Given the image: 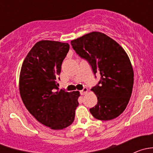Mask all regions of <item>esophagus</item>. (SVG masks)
Masks as SVG:
<instances>
[{
  "mask_svg": "<svg viewBox=\"0 0 153 153\" xmlns=\"http://www.w3.org/2000/svg\"><path fill=\"white\" fill-rule=\"evenodd\" d=\"M87 92H88V89L86 87H84V89H83L81 91V94L82 95H86V93H87Z\"/></svg>",
  "mask_w": 153,
  "mask_h": 153,
  "instance_id": "34e87169",
  "label": "esophagus"
}]
</instances>
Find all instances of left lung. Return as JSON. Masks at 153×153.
<instances>
[{"label": "left lung", "instance_id": "8db88e82", "mask_svg": "<svg viewBox=\"0 0 153 153\" xmlns=\"http://www.w3.org/2000/svg\"><path fill=\"white\" fill-rule=\"evenodd\" d=\"M80 57L85 58L94 74L101 75L98 84L91 89L98 103L89 109L96 119L109 121L126 109L134 82V72L127 54L119 44L99 32H92L71 41Z\"/></svg>", "mask_w": 153, "mask_h": 153}]
</instances>
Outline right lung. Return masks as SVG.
Masks as SVG:
<instances>
[{
  "mask_svg": "<svg viewBox=\"0 0 153 153\" xmlns=\"http://www.w3.org/2000/svg\"><path fill=\"white\" fill-rule=\"evenodd\" d=\"M69 49L67 43L38 41L27 54L20 72V95L26 108L37 121L55 130L72 124L78 106L80 92L59 90L57 82Z\"/></svg>",
  "mask_w": 153,
  "mask_h": 153,
  "instance_id": "1",
  "label": "right lung"
}]
</instances>
